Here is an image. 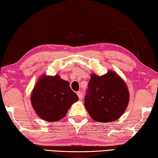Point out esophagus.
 Listing matches in <instances>:
<instances>
[{
    "mask_svg": "<svg viewBox=\"0 0 158 158\" xmlns=\"http://www.w3.org/2000/svg\"><path fill=\"white\" fill-rule=\"evenodd\" d=\"M77 96H78V98L80 99H81L82 98V93L81 92H77Z\"/></svg>",
    "mask_w": 158,
    "mask_h": 158,
    "instance_id": "34e87169",
    "label": "esophagus"
}]
</instances>
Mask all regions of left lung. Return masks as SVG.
<instances>
[{"mask_svg": "<svg viewBox=\"0 0 158 158\" xmlns=\"http://www.w3.org/2000/svg\"><path fill=\"white\" fill-rule=\"evenodd\" d=\"M128 101V87L117 73L109 71L102 76L92 75L85 106L94 120L102 123L116 121L125 112Z\"/></svg>", "mask_w": 158, "mask_h": 158, "instance_id": "left-lung-1", "label": "left lung"}]
</instances>
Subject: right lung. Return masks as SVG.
I'll use <instances>...</instances> for the list:
<instances>
[{
  "label": "right lung",
  "instance_id": "1",
  "mask_svg": "<svg viewBox=\"0 0 158 158\" xmlns=\"http://www.w3.org/2000/svg\"><path fill=\"white\" fill-rule=\"evenodd\" d=\"M78 100L69 82L59 76H44L39 80L31 94L35 112L47 121H57L65 117L71 105Z\"/></svg>",
  "mask_w": 158,
  "mask_h": 158
}]
</instances>
